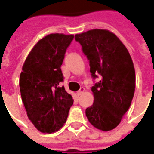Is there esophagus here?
Wrapping results in <instances>:
<instances>
[{"label":"esophagus","instance_id":"1","mask_svg":"<svg viewBox=\"0 0 154 154\" xmlns=\"http://www.w3.org/2000/svg\"><path fill=\"white\" fill-rule=\"evenodd\" d=\"M84 91H85V88H84V87H81L80 90L78 91L77 92V96H81L82 94L83 93Z\"/></svg>","mask_w":154,"mask_h":154}]
</instances>
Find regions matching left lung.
Returning a JSON list of instances; mask_svg holds the SVG:
<instances>
[{
    "label": "left lung",
    "instance_id": "left-lung-1",
    "mask_svg": "<svg viewBox=\"0 0 154 154\" xmlns=\"http://www.w3.org/2000/svg\"><path fill=\"white\" fill-rule=\"evenodd\" d=\"M89 60L93 79L94 103L86 110L89 122L97 129L116 128L131 105L135 88V71L125 46L106 29H91L75 35Z\"/></svg>",
    "mask_w": 154,
    "mask_h": 154
}]
</instances>
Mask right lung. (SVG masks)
<instances>
[{
	"label": "right lung",
	"instance_id": "1",
	"mask_svg": "<svg viewBox=\"0 0 154 154\" xmlns=\"http://www.w3.org/2000/svg\"><path fill=\"white\" fill-rule=\"evenodd\" d=\"M72 35L51 34L38 41L29 54L20 77V90L29 119L38 130L54 133L63 126L73 104L61 87V70Z\"/></svg>",
	"mask_w": 154,
	"mask_h": 154
}]
</instances>
